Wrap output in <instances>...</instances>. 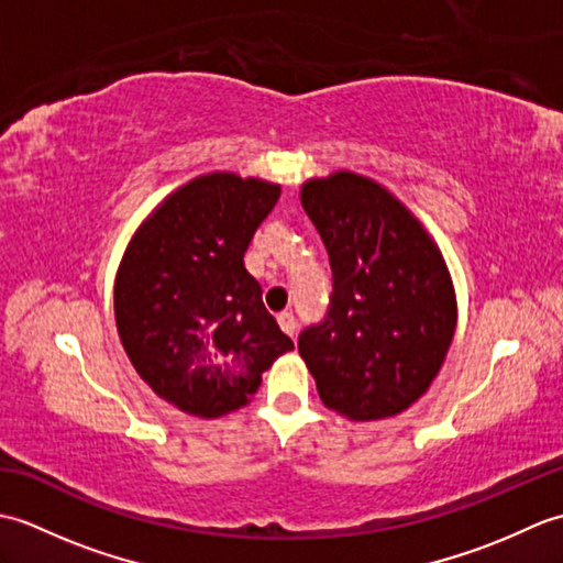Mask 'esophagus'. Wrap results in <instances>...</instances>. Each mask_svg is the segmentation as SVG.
<instances>
[{
  "mask_svg": "<svg viewBox=\"0 0 563 563\" xmlns=\"http://www.w3.org/2000/svg\"><path fill=\"white\" fill-rule=\"evenodd\" d=\"M278 324L280 329L288 333V336L295 339V331H297V321H295V314L292 312H280L278 314Z\"/></svg>",
  "mask_w": 563,
  "mask_h": 563,
  "instance_id": "1",
  "label": "esophagus"
}]
</instances>
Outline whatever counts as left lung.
I'll return each instance as SVG.
<instances>
[{
  "instance_id": "left-lung-1",
  "label": "left lung",
  "mask_w": 563,
  "mask_h": 563,
  "mask_svg": "<svg viewBox=\"0 0 563 563\" xmlns=\"http://www.w3.org/2000/svg\"><path fill=\"white\" fill-rule=\"evenodd\" d=\"M302 208L329 251L333 292L324 321L297 349L324 406L351 421L409 409L440 373L457 300L438 244L373 178H309Z\"/></svg>"
}]
</instances>
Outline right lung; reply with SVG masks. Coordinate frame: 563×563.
I'll list each match as a JSON object with an SVG mask.
<instances>
[{
  "label": "right lung",
  "mask_w": 563,
  "mask_h": 563,
  "mask_svg": "<svg viewBox=\"0 0 563 563\" xmlns=\"http://www.w3.org/2000/svg\"><path fill=\"white\" fill-rule=\"evenodd\" d=\"M280 186L230 172L198 176L140 224L115 275V324L137 375L184 413L218 418L254 397L292 351L244 268Z\"/></svg>",
  "instance_id": "obj_1"
}]
</instances>
